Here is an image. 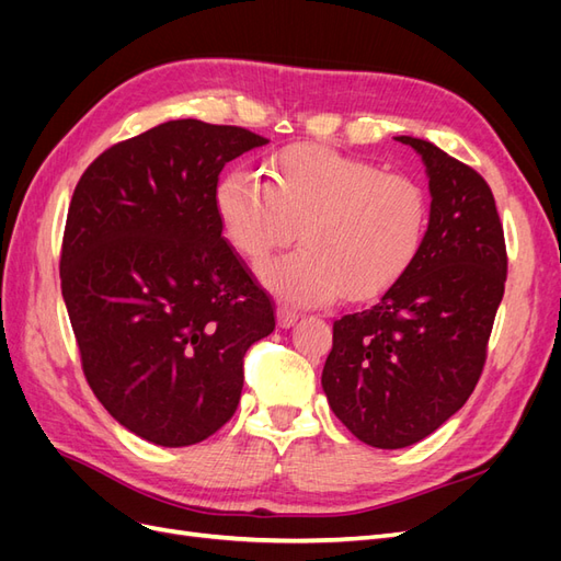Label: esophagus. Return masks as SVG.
<instances>
[{
	"label": "esophagus",
	"instance_id": "esophagus-1",
	"mask_svg": "<svg viewBox=\"0 0 561 561\" xmlns=\"http://www.w3.org/2000/svg\"><path fill=\"white\" fill-rule=\"evenodd\" d=\"M297 320H299V313H297V311L287 309V307H280V309H278V325H280V328H293Z\"/></svg>",
	"mask_w": 561,
	"mask_h": 561
}]
</instances>
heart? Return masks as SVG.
I'll return each mask as SVG.
<instances>
[{"label":"heart","mask_w":561,"mask_h":561,"mask_svg":"<svg viewBox=\"0 0 561 561\" xmlns=\"http://www.w3.org/2000/svg\"><path fill=\"white\" fill-rule=\"evenodd\" d=\"M217 215L231 245L262 266L290 243H304L262 268L280 299L311 307L388 290L416 262L428 231V194L404 175L320 145H295L271 161L266 180L231 171L217 184Z\"/></svg>","instance_id":"b5f03b06"}]
</instances>
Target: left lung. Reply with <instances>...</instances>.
<instances>
[{"instance_id":"1","label":"left lung","mask_w":561,"mask_h":561,"mask_svg":"<svg viewBox=\"0 0 561 561\" xmlns=\"http://www.w3.org/2000/svg\"><path fill=\"white\" fill-rule=\"evenodd\" d=\"M426 165V241L369 309L334 320L322 390L377 449H402L454 416L482 375L505 290L503 225L489 184L433 142L400 135Z\"/></svg>"}]
</instances>
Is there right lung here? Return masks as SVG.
<instances>
[{
  "label": "right lung",
  "instance_id": "1",
  "mask_svg": "<svg viewBox=\"0 0 561 561\" xmlns=\"http://www.w3.org/2000/svg\"><path fill=\"white\" fill-rule=\"evenodd\" d=\"M268 140L178 118L103 151L81 175L60 285L95 398L159 447H190L233 416L248 348L274 301L222 236V168Z\"/></svg>",
  "mask_w": 561,
  "mask_h": 561
}]
</instances>
